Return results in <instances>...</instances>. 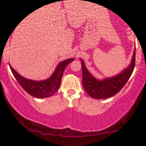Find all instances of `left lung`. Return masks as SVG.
<instances>
[{
  "mask_svg": "<svg viewBox=\"0 0 146 146\" xmlns=\"http://www.w3.org/2000/svg\"><path fill=\"white\" fill-rule=\"evenodd\" d=\"M82 69V83L85 91L92 98L106 99L110 98L122 89L131 76L135 65V49L130 64L119 74L106 78L102 80H97L88 72L83 60L80 59Z\"/></svg>",
  "mask_w": 146,
  "mask_h": 146,
  "instance_id": "8db88e82",
  "label": "left lung"
}]
</instances>
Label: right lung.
<instances>
[{
  "label": "right lung",
  "mask_w": 146,
  "mask_h": 146,
  "mask_svg": "<svg viewBox=\"0 0 146 146\" xmlns=\"http://www.w3.org/2000/svg\"><path fill=\"white\" fill-rule=\"evenodd\" d=\"M73 61H74V58H69L60 62L51 76L42 81H34L25 78L18 74L10 65L9 66L16 80L27 93L35 98H46L52 96L58 91L64 71L68 64Z\"/></svg>",
  "instance_id": "add662e5"
}]
</instances>
